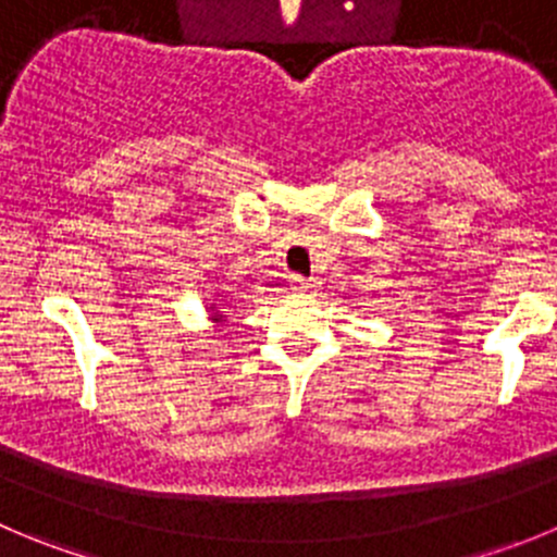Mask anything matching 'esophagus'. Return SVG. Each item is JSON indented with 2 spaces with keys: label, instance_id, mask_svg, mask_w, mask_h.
I'll return each instance as SVG.
<instances>
[{
  "label": "esophagus",
  "instance_id": "esophagus-1",
  "mask_svg": "<svg viewBox=\"0 0 557 557\" xmlns=\"http://www.w3.org/2000/svg\"><path fill=\"white\" fill-rule=\"evenodd\" d=\"M315 280H308V277H290V288L299 290V294H310V290L315 288Z\"/></svg>",
  "mask_w": 557,
  "mask_h": 557
}]
</instances>
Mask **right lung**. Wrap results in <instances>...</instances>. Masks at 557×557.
<instances>
[{
	"label": "right lung",
	"instance_id": "right-lung-1",
	"mask_svg": "<svg viewBox=\"0 0 557 557\" xmlns=\"http://www.w3.org/2000/svg\"><path fill=\"white\" fill-rule=\"evenodd\" d=\"M225 308H231V305H227V302H214V305H211V308H208V310H211V319H214L216 321V324H225Z\"/></svg>",
	"mask_w": 557,
	"mask_h": 557
}]
</instances>
